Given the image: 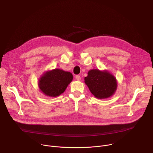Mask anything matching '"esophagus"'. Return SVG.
Listing matches in <instances>:
<instances>
[{"label": "esophagus", "instance_id": "esophagus-1", "mask_svg": "<svg viewBox=\"0 0 153 153\" xmlns=\"http://www.w3.org/2000/svg\"><path fill=\"white\" fill-rule=\"evenodd\" d=\"M76 79L77 80H80V79H81V77H80V76H79V75H77V76H76Z\"/></svg>", "mask_w": 153, "mask_h": 153}]
</instances>
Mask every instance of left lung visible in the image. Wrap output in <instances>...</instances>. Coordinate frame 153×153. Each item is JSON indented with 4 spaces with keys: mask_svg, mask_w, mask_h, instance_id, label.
Returning <instances> with one entry per match:
<instances>
[{
    "mask_svg": "<svg viewBox=\"0 0 153 153\" xmlns=\"http://www.w3.org/2000/svg\"><path fill=\"white\" fill-rule=\"evenodd\" d=\"M85 83L91 93L98 99L111 96L117 88L116 78L110 73L99 70H90L85 77Z\"/></svg>",
    "mask_w": 153,
    "mask_h": 153,
    "instance_id": "obj_1",
    "label": "left lung"
}]
</instances>
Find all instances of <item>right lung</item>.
I'll return each mask as SVG.
<instances>
[{
	"label": "right lung",
	"instance_id": "add662e5",
	"mask_svg": "<svg viewBox=\"0 0 153 153\" xmlns=\"http://www.w3.org/2000/svg\"><path fill=\"white\" fill-rule=\"evenodd\" d=\"M70 72L55 69L44 74L39 80L41 91L50 97H56L63 93L73 80Z\"/></svg>",
	"mask_w": 153,
	"mask_h": 153
}]
</instances>
